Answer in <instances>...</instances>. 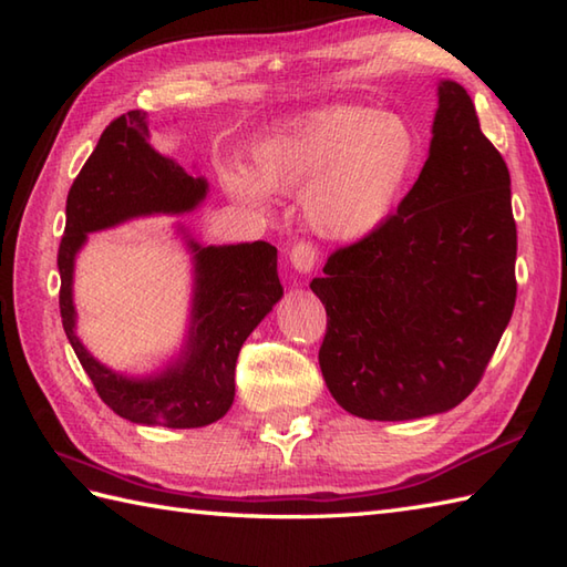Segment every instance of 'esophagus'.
<instances>
[{
    "label": "esophagus",
    "mask_w": 567,
    "mask_h": 567,
    "mask_svg": "<svg viewBox=\"0 0 567 567\" xmlns=\"http://www.w3.org/2000/svg\"><path fill=\"white\" fill-rule=\"evenodd\" d=\"M317 258H319V252H317L315 246L309 244V240H299V244H295L292 250H290V262H292V268L297 272L307 275V272L315 270Z\"/></svg>",
    "instance_id": "obj_1"
}]
</instances>
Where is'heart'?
I'll return each instance as SVG.
<instances>
[{"instance_id":"obj_1","label":"heart","mask_w":567,"mask_h":567,"mask_svg":"<svg viewBox=\"0 0 567 567\" xmlns=\"http://www.w3.org/2000/svg\"><path fill=\"white\" fill-rule=\"evenodd\" d=\"M252 171L224 165L234 197L262 204L268 189L302 192L311 231L358 240L390 219L416 175L421 138L406 118L360 104H323L272 124L250 148Z\"/></svg>"}]
</instances>
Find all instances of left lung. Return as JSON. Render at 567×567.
I'll return each instance as SVG.
<instances>
[{"label":"left lung","instance_id":"1","mask_svg":"<svg viewBox=\"0 0 567 567\" xmlns=\"http://www.w3.org/2000/svg\"><path fill=\"white\" fill-rule=\"evenodd\" d=\"M431 134L396 214L331 252L309 285L327 309L321 375L360 419L406 421L461 404L516 302L509 171L453 80L439 82Z\"/></svg>","mask_w":567,"mask_h":567}]
</instances>
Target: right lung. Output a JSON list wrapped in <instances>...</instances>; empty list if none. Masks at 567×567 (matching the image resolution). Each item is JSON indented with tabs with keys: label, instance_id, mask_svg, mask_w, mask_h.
Segmentation results:
<instances>
[{
	"label": "right lung",
	"instance_id": "1",
	"mask_svg": "<svg viewBox=\"0 0 567 567\" xmlns=\"http://www.w3.org/2000/svg\"><path fill=\"white\" fill-rule=\"evenodd\" d=\"M207 189V179L185 173L151 146L146 112L134 110L104 128L68 192L65 234L58 248L63 329L102 402L134 424L199 429L228 412L240 346L282 297L277 248L265 240L202 246L185 236L195 262L187 341L171 365L146 378H126L102 365L78 339L75 256L87 234L138 216L192 212Z\"/></svg>",
	"mask_w": 567,
	"mask_h": 567
}]
</instances>
